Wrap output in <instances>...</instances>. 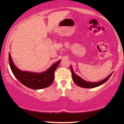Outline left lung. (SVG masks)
Masks as SVG:
<instances>
[{
  "label": "left lung",
  "instance_id": "8db88e82",
  "mask_svg": "<svg viewBox=\"0 0 124 124\" xmlns=\"http://www.w3.org/2000/svg\"><path fill=\"white\" fill-rule=\"evenodd\" d=\"M70 69H71V72H72V79H73V80L74 81V82H75L78 86L83 88H94V87H96L100 86V85H103V83H104L105 82H107V81L108 80V79L110 78V76H111L112 75V73L110 74L107 78H106L105 79H104L103 80L100 81V82L92 83V82H87V81L84 80L83 79H82V78H80L79 76H78L77 75H76V74L74 73L73 68H72V66H70Z\"/></svg>",
  "mask_w": 124,
  "mask_h": 124
}]
</instances>
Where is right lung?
<instances>
[{
	"mask_svg": "<svg viewBox=\"0 0 124 124\" xmlns=\"http://www.w3.org/2000/svg\"><path fill=\"white\" fill-rule=\"evenodd\" d=\"M61 60L54 63L47 70L41 73L21 71L13 62L10 54H8V62L11 70L17 79L27 87L32 89H41L47 87L53 83L55 71Z\"/></svg>",
	"mask_w": 124,
	"mask_h": 124,
	"instance_id": "obj_1",
	"label": "right lung"
}]
</instances>
